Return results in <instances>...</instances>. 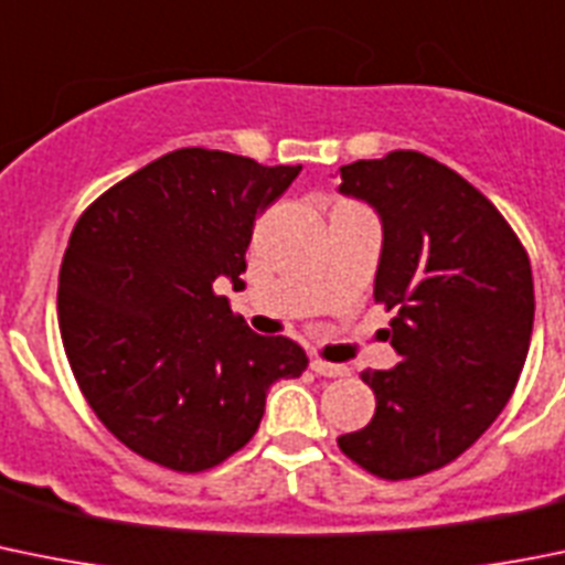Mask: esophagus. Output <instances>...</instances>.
Listing matches in <instances>:
<instances>
[{
  "mask_svg": "<svg viewBox=\"0 0 565 565\" xmlns=\"http://www.w3.org/2000/svg\"><path fill=\"white\" fill-rule=\"evenodd\" d=\"M312 371L318 373V376H326V379L351 376V367L348 365H334V362H326V360H312Z\"/></svg>",
  "mask_w": 565,
  "mask_h": 565,
  "instance_id": "34e87169",
  "label": "esophagus"
}]
</instances>
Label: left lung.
<instances>
[{
    "mask_svg": "<svg viewBox=\"0 0 565 565\" xmlns=\"http://www.w3.org/2000/svg\"><path fill=\"white\" fill-rule=\"evenodd\" d=\"M340 178L382 217L373 300L393 312L402 362L360 373L376 413L337 446L379 479L424 477L471 449L513 395L535 318L530 256L497 205L424 152L345 163Z\"/></svg>",
    "mask_w": 565,
    "mask_h": 565,
    "instance_id": "obj_1",
    "label": "left lung"
}]
</instances>
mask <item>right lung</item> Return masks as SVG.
Masks as SVG:
<instances>
[{
  "label": "right lung",
  "instance_id": "obj_1",
  "mask_svg": "<svg viewBox=\"0 0 565 565\" xmlns=\"http://www.w3.org/2000/svg\"><path fill=\"white\" fill-rule=\"evenodd\" d=\"M205 147L167 152L81 214L57 276V326L105 429L178 473L220 466L256 435L267 390L307 371L287 337L253 334L214 292L242 284L253 223L298 178Z\"/></svg>",
  "mask_w": 565,
  "mask_h": 565
}]
</instances>
